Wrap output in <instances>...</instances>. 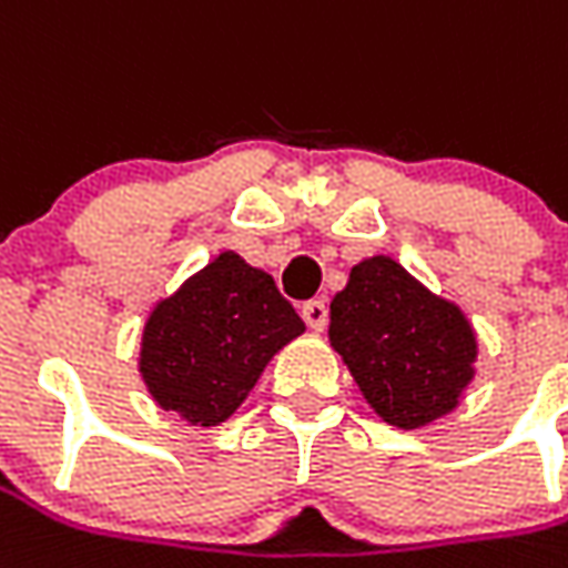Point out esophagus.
Wrapping results in <instances>:
<instances>
[{
	"mask_svg": "<svg viewBox=\"0 0 568 568\" xmlns=\"http://www.w3.org/2000/svg\"><path fill=\"white\" fill-rule=\"evenodd\" d=\"M301 316H304V323L311 325L313 332H323L325 323H328V307H325V301L313 297V301H307V304L301 307Z\"/></svg>",
	"mask_w": 568,
	"mask_h": 568,
	"instance_id": "obj_1",
	"label": "esophagus"
}]
</instances>
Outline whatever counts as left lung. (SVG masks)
I'll return each instance as SVG.
<instances>
[{
  "label": "left lung",
  "instance_id": "left-lung-1",
  "mask_svg": "<svg viewBox=\"0 0 568 568\" xmlns=\"http://www.w3.org/2000/svg\"><path fill=\"white\" fill-rule=\"evenodd\" d=\"M328 341L381 422L415 430L449 415L477 375V332L394 257L359 261L332 297Z\"/></svg>",
  "mask_w": 568,
  "mask_h": 568
}]
</instances>
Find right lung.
I'll use <instances>...</instances> for the list:
<instances>
[{"label":"right lung","instance_id":"right-lung-1","mask_svg":"<svg viewBox=\"0 0 568 568\" xmlns=\"http://www.w3.org/2000/svg\"><path fill=\"white\" fill-rule=\"evenodd\" d=\"M304 335L271 273L221 252L156 301L141 335L138 372L165 412L215 427L227 422L288 341Z\"/></svg>","mask_w":568,"mask_h":568}]
</instances>
